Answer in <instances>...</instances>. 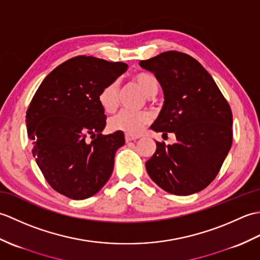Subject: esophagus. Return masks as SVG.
I'll return each mask as SVG.
<instances>
[{"mask_svg":"<svg viewBox=\"0 0 260 260\" xmlns=\"http://www.w3.org/2000/svg\"><path fill=\"white\" fill-rule=\"evenodd\" d=\"M139 137L136 136H131V135H125V141L126 142H131V141H136Z\"/></svg>","mask_w":260,"mask_h":260,"instance_id":"1","label":"esophagus"}]
</instances>
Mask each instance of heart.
<instances>
[{
    "label": "heart",
    "mask_w": 260,
    "mask_h": 260,
    "mask_svg": "<svg viewBox=\"0 0 260 260\" xmlns=\"http://www.w3.org/2000/svg\"><path fill=\"white\" fill-rule=\"evenodd\" d=\"M133 79L147 97L154 96L158 90V81L151 74L139 73L134 75ZM118 90V81L114 80L105 86L99 92L98 102L105 112L112 113L117 107ZM151 119V115L146 112H135V110L123 109L117 115L110 118L109 127L113 131H121L127 135L136 136L144 131L145 126L150 123Z\"/></svg>",
    "instance_id": "heart-1"
}]
</instances>
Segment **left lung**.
Listing matches in <instances>:
<instances>
[{
  "mask_svg": "<svg viewBox=\"0 0 260 260\" xmlns=\"http://www.w3.org/2000/svg\"><path fill=\"white\" fill-rule=\"evenodd\" d=\"M140 66L156 77L164 105L151 128L173 133L172 145L156 142L145 163L150 178L169 193L190 196L211 183L233 144V113L211 75L194 58L167 51Z\"/></svg>",
  "mask_w": 260,
  "mask_h": 260,
  "instance_id": "obj_1",
  "label": "left lung"
}]
</instances>
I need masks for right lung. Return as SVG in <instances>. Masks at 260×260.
<instances>
[{"mask_svg":"<svg viewBox=\"0 0 260 260\" xmlns=\"http://www.w3.org/2000/svg\"><path fill=\"white\" fill-rule=\"evenodd\" d=\"M127 67L95 57L71 58L53 69L33 96L25 116L32 153L60 194L84 200L96 194L112 175L115 153L125 137L120 131L102 134L106 115L98 95Z\"/></svg>","mask_w":260,"mask_h":260,"instance_id":"1","label":"right lung"}]
</instances>
